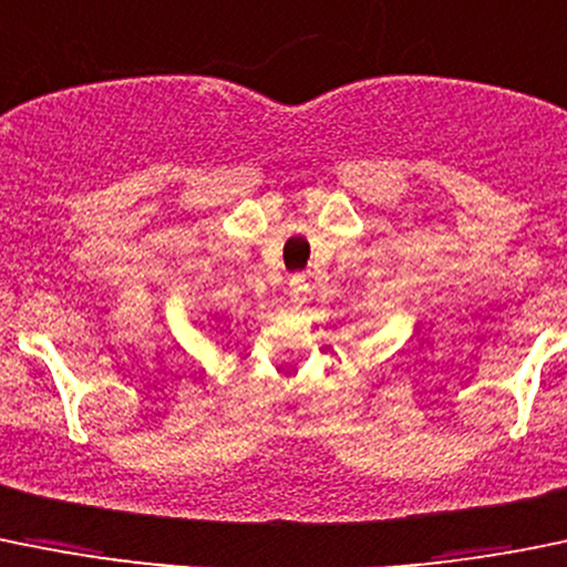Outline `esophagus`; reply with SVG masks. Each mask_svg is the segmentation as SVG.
<instances>
[{
	"label": "esophagus",
	"instance_id": "34e87169",
	"mask_svg": "<svg viewBox=\"0 0 567 567\" xmlns=\"http://www.w3.org/2000/svg\"><path fill=\"white\" fill-rule=\"evenodd\" d=\"M306 295H308L306 276H291V281H289L291 302H295V306H300V302H306Z\"/></svg>",
	"mask_w": 567,
	"mask_h": 567
}]
</instances>
